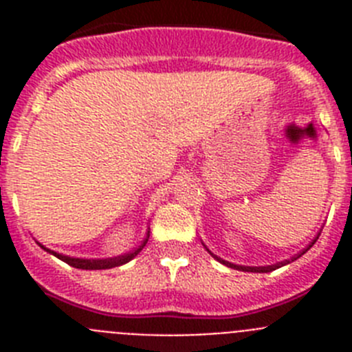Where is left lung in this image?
Returning a JSON list of instances; mask_svg holds the SVG:
<instances>
[{"label": "left lung", "instance_id": "1", "mask_svg": "<svg viewBox=\"0 0 352 352\" xmlns=\"http://www.w3.org/2000/svg\"><path fill=\"white\" fill-rule=\"evenodd\" d=\"M317 238H319V236H317ZM316 238V239H317ZM316 239H314L312 241V245L316 243ZM312 245H309V248L312 247ZM309 248H305L303 252H300V254H298L296 257H300V256H303L305 252L309 250ZM211 254V252H210ZM211 256H213V254H211ZM214 259L217 261H220V263L222 264H226V266H229V268H234V270H239V272H252V273H268V272H273V270H276V268H280V266H284V263H278V264H273V266H238V264H232V263H227V261H223V259H220V257H217V256H213ZM285 263H289V261H285Z\"/></svg>", "mask_w": 352, "mask_h": 352}]
</instances>
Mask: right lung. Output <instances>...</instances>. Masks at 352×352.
Segmentation results:
<instances>
[{"instance_id": "add662e5", "label": "right lung", "mask_w": 352, "mask_h": 352, "mask_svg": "<svg viewBox=\"0 0 352 352\" xmlns=\"http://www.w3.org/2000/svg\"><path fill=\"white\" fill-rule=\"evenodd\" d=\"M148 238H149V232H148V236H146L144 241L139 245V248H135V250L130 252V254H125V256L114 257V259H74V257L61 256V254H56V252H51V250H47V252L54 254L58 259L65 261V263L70 264V266H74V268H79V270H107V268H114V266H121V264H125V263H129L130 259H133V257L138 256L139 252L144 248V245L148 243Z\"/></svg>"}]
</instances>
